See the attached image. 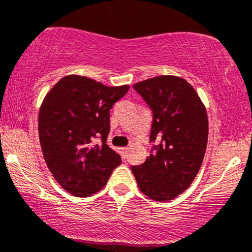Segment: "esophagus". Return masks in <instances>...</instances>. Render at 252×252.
I'll use <instances>...</instances> for the list:
<instances>
[{
  "label": "esophagus",
  "instance_id": "1",
  "mask_svg": "<svg viewBox=\"0 0 252 252\" xmlns=\"http://www.w3.org/2000/svg\"><path fill=\"white\" fill-rule=\"evenodd\" d=\"M128 148H121V152H123V156L125 158L127 156V154H128Z\"/></svg>",
  "mask_w": 252,
  "mask_h": 252
}]
</instances>
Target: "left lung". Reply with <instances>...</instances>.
Returning a JSON list of instances; mask_svg holds the SVG:
<instances>
[{
	"mask_svg": "<svg viewBox=\"0 0 252 252\" xmlns=\"http://www.w3.org/2000/svg\"><path fill=\"white\" fill-rule=\"evenodd\" d=\"M133 88L154 112V151L132 166L141 193L155 201H170L193 183L208 140L206 107L187 81L162 75L138 82Z\"/></svg>",
	"mask_w": 252,
	"mask_h": 252,
	"instance_id": "left-lung-1",
	"label": "left lung"
}]
</instances>
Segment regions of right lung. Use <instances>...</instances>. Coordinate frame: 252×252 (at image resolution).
Returning a JSON list of instances; mask_svg holds the SVG:
<instances>
[{"label":"right lung","mask_w":252,"mask_h":252,"mask_svg":"<svg viewBox=\"0 0 252 252\" xmlns=\"http://www.w3.org/2000/svg\"><path fill=\"white\" fill-rule=\"evenodd\" d=\"M129 86L107 87L80 75L61 78L45 95L38 131L47 168L62 188L90 196L107 185L121 158L106 144L109 109ZM101 137L97 144L94 138Z\"/></svg>","instance_id":"obj_1"}]
</instances>
